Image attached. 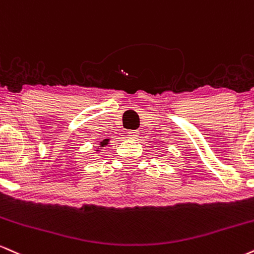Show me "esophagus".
<instances>
[{
	"label": "esophagus",
	"instance_id": "esophagus-1",
	"mask_svg": "<svg viewBox=\"0 0 254 254\" xmlns=\"http://www.w3.org/2000/svg\"><path fill=\"white\" fill-rule=\"evenodd\" d=\"M138 135H139L138 130H129V132H128V136H130V138L133 139L138 138Z\"/></svg>",
	"mask_w": 254,
	"mask_h": 254
}]
</instances>
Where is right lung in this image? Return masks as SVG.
<instances>
[{"label":"right lung","mask_w":254,"mask_h":254,"mask_svg":"<svg viewBox=\"0 0 254 254\" xmlns=\"http://www.w3.org/2000/svg\"><path fill=\"white\" fill-rule=\"evenodd\" d=\"M108 141H109V139H104V140H102V142H100V145L102 146V147H103L104 145H107V144H108Z\"/></svg>","instance_id":"add662e5"}]
</instances>
